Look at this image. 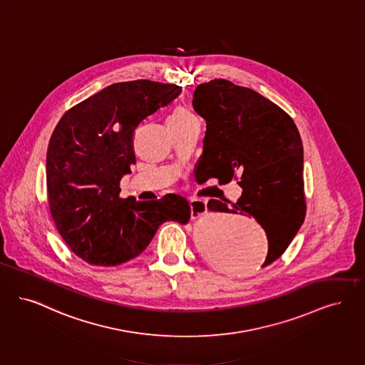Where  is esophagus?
<instances>
[{
  "label": "esophagus",
  "mask_w": 365,
  "mask_h": 365,
  "mask_svg": "<svg viewBox=\"0 0 365 365\" xmlns=\"http://www.w3.org/2000/svg\"><path fill=\"white\" fill-rule=\"evenodd\" d=\"M190 207H191V219H198L206 212V202L201 200H190Z\"/></svg>",
  "instance_id": "obj_1"
}]
</instances>
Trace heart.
Returning a JSON list of instances; mask_svg holds the SVG:
<instances>
[{
  "label": "heart",
  "mask_w": 365,
  "mask_h": 365,
  "mask_svg": "<svg viewBox=\"0 0 365 365\" xmlns=\"http://www.w3.org/2000/svg\"><path fill=\"white\" fill-rule=\"evenodd\" d=\"M191 118L194 117L190 114L189 111H187L185 107L178 106V107H175V108L171 111V114H170L167 122H171V123H182V122H185V120H189Z\"/></svg>",
  "instance_id": "b5f03b06"
}]
</instances>
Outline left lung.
Instances as JSON below:
<instances>
[{"label":"left lung","mask_w":365,"mask_h":365,"mask_svg":"<svg viewBox=\"0 0 365 365\" xmlns=\"http://www.w3.org/2000/svg\"><path fill=\"white\" fill-rule=\"evenodd\" d=\"M192 107L206 120L197 183L236 179L243 189L235 204L210 200L207 209L252 216L261 224L269 242L264 267L284 254L306 217L299 130L277 104L224 78L195 88Z\"/></svg>","instance_id":"obj_1"}]
</instances>
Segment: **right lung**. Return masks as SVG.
Listing matches in <instances>:
<instances>
[{
  "mask_svg": "<svg viewBox=\"0 0 365 365\" xmlns=\"http://www.w3.org/2000/svg\"><path fill=\"white\" fill-rule=\"evenodd\" d=\"M182 92L150 80L108 86L59 119L46 156L48 207L61 237L91 264L117 266L140 255L164 221L187 224L189 201L120 198L119 182L135 164L134 130Z\"/></svg>",
  "mask_w": 365,
  "mask_h": 365,
  "instance_id": "add662e5",
  "label": "right lung"
}]
</instances>
